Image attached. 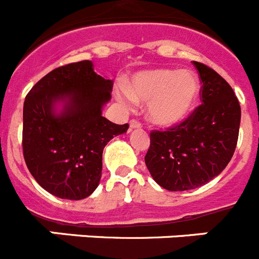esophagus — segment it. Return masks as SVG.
<instances>
[{"label":"esophagus","instance_id":"obj_1","mask_svg":"<svg viewBox=\"0 0 259 259\" xmlns=\"http://www.w3.org/2000/svg\"><path fill=\"white\" fill-rule=\"evenodd\" d=\"M129 126H130V130L141 129V127H142V123L139 122V121H137V120H132L129 122Z\"/></svg>","mask_w":259,"mask_h":259}]
</instances>
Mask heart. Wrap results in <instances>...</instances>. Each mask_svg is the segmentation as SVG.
Here are the masks:
<instances>
[{
	"instance_id": "1",
	"label": "heart",
	"mask_w": 259,
	"mask_h": 259,
	"mask_svg": "<svg viewBox=\"0 0 259 259\" xmlns=\"http://www.w3.org/2000/svg\"><path fill=\"white\" fill-rule=\"evenodd\" d=\"M116 95L126 107L136 100L147 103V116L152 122L173 125L193 111L199 95V79L192 70H143L132 76L127 87H117Z\"/></svg>"
}]
</instances>
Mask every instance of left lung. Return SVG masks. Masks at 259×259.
<instances>
[{
  "mask_svg": "<svg viewBox=\"0 0 259 259\" xmlns=\"http://www.w3.org/2000/svg\"><path fill=\"white\" fill-rule=\"evenodd\" d=\"M201 78L202 104L176 126L150 133L147 169L161 188L184 192L223 172L237 145L241 108L232 87L215 70L193 61Z\"/></svg>",
  "mask_w": 259,
  "mask_h": 259,
  "instance_id": "obj_1",
  "label": "left lung"
}]
</instances>
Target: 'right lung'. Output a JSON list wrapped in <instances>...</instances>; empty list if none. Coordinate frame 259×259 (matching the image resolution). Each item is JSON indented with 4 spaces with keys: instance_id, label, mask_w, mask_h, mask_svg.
Listing matches in <instances>:
<instances>
[{
    "instance_id": "1",
    "label": "right lung",
    "mask_w": 259,
    "mask_h": 259,
    "mask_svg": "<svg viewBox=\"0 0 259 259\" xmlns=\"http://www.w3.org/2000/svg\"><path fill=\"white\" fill-rule=\"evenodd\" d=\"M113 82L94 71L91 61L60 66L42 76L23 105V156L42 189L78 201L95 192L103 150L129 125L103 117Z\"/></svg>"
}]
</instances>
